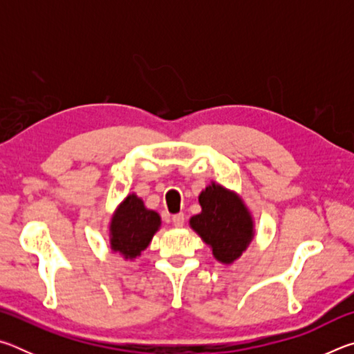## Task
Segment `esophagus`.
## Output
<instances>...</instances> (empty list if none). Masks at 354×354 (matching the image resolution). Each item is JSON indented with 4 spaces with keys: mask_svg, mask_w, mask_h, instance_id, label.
Segmentation results:
<instances>
[{
    "mask_svg": "<svg viewBox=\"0 0 354 354\" xmlns=\"http://www.w3.org/2000/svg\"><path fill=\"white\" fill-rule=\"evenodd\" d=\"M171 221H173V225H175L176 227H181V226L184 225V221H185L184 214H183V212H179V214H176V215H173V217H171Z\"/></svg>",
    "mask_w": 354,
    "mask_h": 354,
    "instance_id": "obj_1",
    "label": "esophagus"
}]
</instances>
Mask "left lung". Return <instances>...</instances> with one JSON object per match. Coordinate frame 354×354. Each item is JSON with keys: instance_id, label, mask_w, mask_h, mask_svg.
Listing matches in <instances>:
<instances>
[{"instance_id": "left-lung-1", "label": "left lung", "mask_w": 354, "mask_h": 354, "mask_svg": "<svg viewBox=\"0 0 354 354\" xmlns=\"http://www.w3.org/2000/svg\"><path fill=\"white\" fill-rule=\"evenodd\" d=\"M201 212L189 225L212 250L215 259L232 263L242 256L254 237V221L236 192L211 183L198 196Z\"/></svg>"}]
</instances>
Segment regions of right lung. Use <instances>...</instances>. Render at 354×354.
<instances>
[{
    "instance_id": "1",
    "label": "right lung",
    "mask_w": 354,
    "mask_h": 354,
    "mask_svg": "<svg viewBox=\"0 0 354 354\" xmlns=\"http://www.w3.org/2000/svg\"><path fill=\"white\" fill-rule=\"evenodd\" d=\"M159 227V214L147 209L136 194H129L120 203L111 218V250L122 254L127 261H134L148 247Z\"/></svg>"
}]
</instances>
